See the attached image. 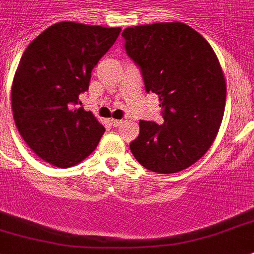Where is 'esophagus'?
Wrapping results in <instances>:
<instances>
[{
  "instance_id": "1",
  "label": "esophagus",
  "mask_w": 254,
  "mask_h": 254,
  "mask_svg": "<svg viewBox=\"0 0 254 254\" xmlns=\"http://www.w3.org/2000/svg\"><path fill=\"white\" fill-rule=\"evenodd\" d=\"M110 123H112L113 127H119V126L123 125L122 119H110Z\"/></svg>"
}]
</instances>
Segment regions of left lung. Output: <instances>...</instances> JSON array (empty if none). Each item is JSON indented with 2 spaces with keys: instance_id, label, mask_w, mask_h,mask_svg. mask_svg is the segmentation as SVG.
Listing matches in <instances>:
<instances>
[{
  "instance_id": "1",
  "label": "left lung",
  "mask_w": 254,
  "mask_h": 254,
  "mask_svg": "<svg viewBox=\"0 0 254 254\" xmlns=\"http://www.w3.org/2000/svg\"><path fill=\"white\" fill-rule=\"evenodd\" d=\"M122 36L146 92L158 94L165 121L139 123L132 154L154 173L188 169L209 150L225 113L226 79L214 50L180 22L128 27Z\"/></svg>"
}]
</instances>
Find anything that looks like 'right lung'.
<instances>
[{"mask_svg": "<svg viewBox=\"0 0 254 254\" xmlns=\"http://www.w3.org/2000/svg\"><path fill=\"white\" fill-rule=\"evenodd\" d=\"M121 28L60 22L24 50L11 85L19 133L35 154L67 169L85 160L105 128L91 112L76 108L91 72L118 39Z\"/></svg>", "mask_w": 254, "mask_h": 254, "instance_id": "add662e5", "label": "right lung"}]
</instances>
